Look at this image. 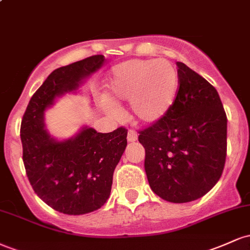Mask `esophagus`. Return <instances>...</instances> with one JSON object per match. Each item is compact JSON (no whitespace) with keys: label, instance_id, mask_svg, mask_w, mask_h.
<instances>
[{"label":"esophagus","instance_id":"esophagus-1","mask_svg":"<svg viewBox=\"0 0 250 250\" xmlns=\"http://www.w3.org/2000/svg\"><path fill=\"white\" fill-rule=\"evenodd\" d=\"M127 140H128V142L137 141V134L135 133L134 130H129L128 135H127Z\"/></svg>","mask_w":250,"mask_h":250}]
</instances>
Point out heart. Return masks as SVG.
Wrapping results in <instances>:
<instances>
[{"mask_svg":"<svg viewBox=\"0 0 250 250\" xmlns=\"http://www.w3.org/2000/svg\"><path fill=\"white\" fill-rule=\"evenodd\" d=\"M107 88L110 101H129L134 119L151 125L162 120L173 105L179 76L166 60H129L113 67Z\"/></svg>","mask_w":250,"mask_h":250,"instance_id":"obj_1","label":"heart"}]
</instances>
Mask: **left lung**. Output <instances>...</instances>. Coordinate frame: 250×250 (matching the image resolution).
<instances>
[{
	"instance_id": "8db88e82",
	"label": "left lung",
	"mask_w": 250,
	"mask_h": 250,
	"mask_svg": "<svg viewBox=\"0 0 250 250\" xmlns=\"http://www.w3.org/2000/svg\"><path fill=\"white\" fill-rule=\"evenodd\" d=\"M179 89L167 115L139 131L151 190L185 203L206 195L222 175L227 155V115L213 85L176 62Z\"/></svg>"
}]
</instances>
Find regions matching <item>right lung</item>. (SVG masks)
Listing matches in <instances>:
<instances>
[{"label": "right lung", "mask_w": 250, "mask_h": 250, "mask_svg": "<svg viewBox=\"0 0 250 250\" xmlns=\"http://www.w3.org/2000/svg\"><path fill=\"white\" fill-rule=\"evenodd\" d=\"M94 55L57 68L30 99L21 123L23 163L37 196L60 213L82 215L107 202L113 174L127 147L125 128L97 133L83 127L75 136L57 141L44 127V111L57 97L79 89L102 67Z\"/></svg>", "instance_id": "right-lung-1"}]
</instances>
